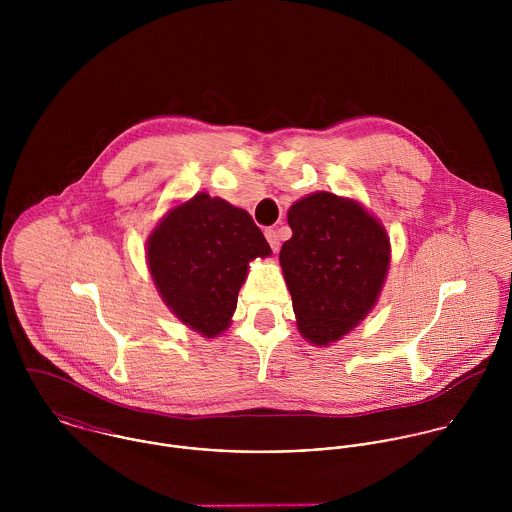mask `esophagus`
I'll return each mask as SVG.
<instances>
[{
    "label": "esophagus",
    "instance_id": "34e87169",
    "mask_svg": "<svg viewBox=\"0 0 512 512\" xmlns=\"http://www.w3.org/2000/svg\"><path fill=\"white\" fill-rule=\"evenodd\" d=\"M264 234H266V240L270 242L272 250H274V252H278V248H280V238H278V232H276L274 228H268Z\"/></svg>",
    "mask_w": 512,
    "mask_h": 512
}]
</instances>
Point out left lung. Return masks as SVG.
Instances as JSON below:
<instances>
[{
    "label": "left lung",
    "instance_id": "obj_1",
    "mask_svg": "<svg viewBox=\"0 0 512 512\" xmlns=\"http://www.w3.org/2000/svg\"><path fill=\"white\" fill-rule=\"evenodd\" d=\"M292 238L280 266L297 329L317 347L355 329L374 307L390 266V238L359 201L311 193L288 211Z\"/></svg>",
    "mask_w": 512,
    "mask_h": 512
}]
</instances>
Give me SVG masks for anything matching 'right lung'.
Wrapping results in <instances>:
<instances>
[{
  "label": "right lung",
  "mask_w": 512,
  "mask_h": 512,
  "mask_svg": "<svg viewBox=\"0 0 512 512\" xmlns=\"http://www.w3.org/2000/svg\"><path fill=\"white\" fill-rule=\"evenodd\" d=\"M270 254L244 209L207 193L173 207L147 238L157 293L181 323L207 339L230 327L248 264Z\"/></svg>",
  "instance_id": "obj_1"
}]
</instances>
